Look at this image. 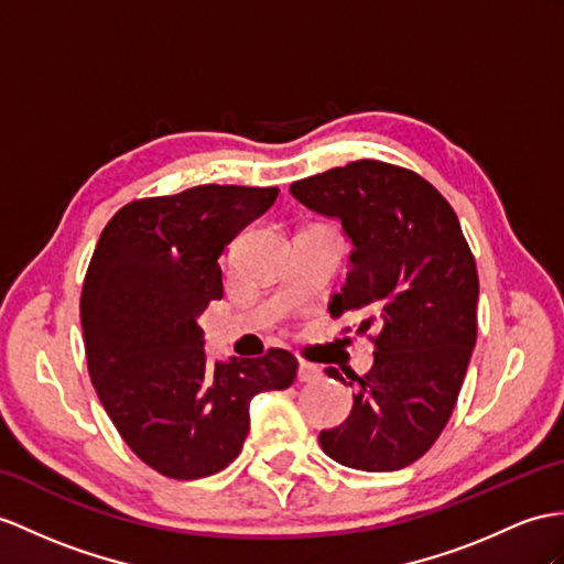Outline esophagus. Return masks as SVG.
I'll return each instance as SVG.
<instances>
[{
    "instance_id": "obj_1",
    "label": "esophagus",
    "mask_w": 564,
    "mask_h": 564,
    "mask_svg": "<svg viewBox=\"0 0 564 564\" xmlns=\"http://www.w3.org/2000/svg\"><path fill=\"white\" fill-rule=\"evenodd\" d=\"M321 378H323V370L315 364H308V361L299 364V382H315Z\"/></svg>"
}]
</instances>
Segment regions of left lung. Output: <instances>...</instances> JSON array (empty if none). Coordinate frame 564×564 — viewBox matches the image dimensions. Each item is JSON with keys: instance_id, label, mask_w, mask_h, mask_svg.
<instances>
[{"instance_id": "1", "label": "left lung", "mask_w": 564, "mask_h": 564, "mask_svg": "<svg viewBox=\"0 0 564 564\" xmlns=\"http://www.w3.org/2000/svg\"><path fill=\"white\" fill-rule=\"evenodd\" d=\"M290 191L339 219L354 243L329 315L361 313L356 333L376 329L373 368L347 376L351 414L318 435L321 447L351 469H404L433 447L457 404L476 345L474 253L441 191L397 164L356 160ZM325 373L347 386L337 368Z\"/></svg>"}]
</instances>
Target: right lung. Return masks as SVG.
Wrapping results in <instances>:
<instances>
[{
    "label": "right lung",
    "mask_w": 564,
    "mask_h": 564,
    "mask_svg": "<svg viewBox=\"0 0 564 564\" xmlns=\"http://www.w3.org/2000/svg\"><path fill=\"white\" fill-rule=\"evenodd\" d=\"M280 188L203 184L109 219L80 292L93 388L133 455L176 480L239 457L258 392L286 390L294 354L210 364L198 315L223 299L219 256Z\"/></svg>",
    "instance_id": "obj_1"
}]
</instances>
